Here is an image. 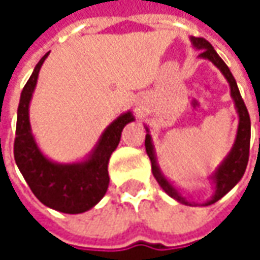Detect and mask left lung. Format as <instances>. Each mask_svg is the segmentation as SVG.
Segmentation results:
<instances>
[{"instance_id": "1", "label": "left lung", "mask_w": 260, "mask_h": 260, "mask_svg": "<svg viewBox=\"0 0 260 260\" xmlns=\"http://www.w3.org/2000/svg\"><path fill=\"white\" fill-rule=\"evenodd\" d=\"M191 42H192V45L195 47L203 49L201 53H200L201 57L211 60L223 72V75L225 76V79L230 84L232 96L235 100L236 108H237V113H239V128H237V137H236L233 149L229 153V156L225 157L224 162L218 166V169L215 171V174L213 175V181H214L215 184V194L205 204L210 205L217 203L220 198H223L242 179V176L245 174L246 166H247V162H249V149H250V117H249V113H247L245 101H243L242 95L239 92V88H237V84H236L235 76L232 75L229 66L223 62V59L217 55V52L214 50V47L211 46V43L207 42L204 37H191ZM145 146L147 156L150 157V162H152V172H153V176L156 178V181L159 182V185L162 186V189L169 197L175 198L176 201H179L182 204L192 205L185 198L184 195L181 194V192H178L174 186L166 181L164 175L160 174L159 168L156 165L155 152H153V146H152V140H150V135L149 133L146 135Z\"/></svg>"}]
</instances>
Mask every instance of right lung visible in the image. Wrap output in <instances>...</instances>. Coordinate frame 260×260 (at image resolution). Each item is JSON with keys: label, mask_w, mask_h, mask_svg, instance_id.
Segmentation results:
<instances>
[{"label": "right lung", "mask_w": 260, "mask_h": 260, "mask_svg": "<svg viewBox=\"0 0 260 260\" xmlns=\"http://www.w3.org/2000/svg\"><path fill=\"white\" fill-rule=\"evenodd\" d=\"M49 53L36 65L33 74L23 88L14 140V159L33 194L40 203L66 214H79L92 208L107 192L110 184L108 160L120 143L124 125L135 120L132 113L120 115L107 127L91 157L72 165L50 162L39 150L30 132L28 105L37 84L39 71Z\"/></svg>", "instance_id": "obj_1"}]
</instances>
